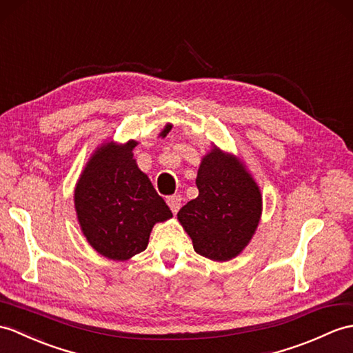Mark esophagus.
<instances>
[{
	"label": "esophagus",
	"mask_w": 353,
	"mask_h": 353,
	"mask_svg": "<svg viewBox=\"0 0 353 353\" xmlns=\"http://www.w3.org/2000/svg\"><path fill=\"white\" fill-rule=\"evenodd\" d=\"M167 204L170 206V209H171V212H173V214H177L180 206H182V196H180V195H171V196H168V199H167Z\"/></svg>",
	"instance_id": "34e87169"
}]
</instances>
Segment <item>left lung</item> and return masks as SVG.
Segmentation results:
<instances>
[{
    "label": "left lung",
    "mask_w": 353,
    "mask_h": 353,
    "mask_svg": "<svg viewBox=\"0 0 353 353\" xmlns=\"http://www.w3.org/2000/svg\"><path fill=\"white\" fill-rule=\"evenodd\" d=\"M195 183L199 196L179 210V223L196 254L214 261L232 260L257 230L260 188L234 154L216 145L201 159Z\"/></svg>",
    "instance_id": "obj_1"
}]
</instances>
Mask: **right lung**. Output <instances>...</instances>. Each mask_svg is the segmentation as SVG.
<instances>
[{"instance_id":"right-lung-1","label":"right lung","mask_w":353,"mask_h":353,"mask_svg":"<svg viewBox=\"0 0 353 353\" xmlns=\"http://www.w3.org/2000/svg\"><path fill=\"white\" fill-rule=\"evenodd\" d=\"M173 125L163 128L165 137ZM130 139L97 147L75 188V210L87 242L101 256L125 261L147 248L152 228L173 216L150 179L138 168Z\"/></svg>"}]
</instances>
